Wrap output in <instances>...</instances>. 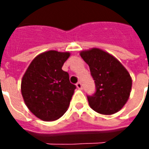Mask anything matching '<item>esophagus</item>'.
Here are the masks:
<instances>
[{
    "instance_id": "1",
    "label": "esophagus",
    "mask_w": 149,
    "mask_h": 149,
    "mask_svg": "<svg viewBox=\"0 0 149 149\" xmlns=\"http://www.w3.org/2000/svg\"><path fill=\"white\" fill-rule=\"evenodd\" d=\"M77 88H79V89H82V84H81V82H77Z\"/></svg>"
}]
</instances>
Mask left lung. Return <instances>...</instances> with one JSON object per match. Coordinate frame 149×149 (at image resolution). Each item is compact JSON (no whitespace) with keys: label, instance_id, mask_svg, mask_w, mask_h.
<instances>
[{"label":"left lung","instance_id":"left-lung-1","mask_svg":"<svg viewBox=\"0 0 149 149\" xmlns=\"http://www.w3.org/2000/svg\"><path fill=\"white\" fill-rule=\"evenodd\" d=\"M95 81L96 93L87 96L89 106L98 113L112 115L121 109L130 96L132 78L127 69L109 53L97 48L81 51Z\"/></svg>","mask_w":149,"mask_h":149}]
</instances>
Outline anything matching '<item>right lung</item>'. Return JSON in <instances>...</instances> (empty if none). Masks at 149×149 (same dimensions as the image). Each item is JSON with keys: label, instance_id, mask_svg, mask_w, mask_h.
Returning <instances> with one entry per match:
<instances>
[{"label": "right lung", "instance_id": "add662e5", "mask_svg": "<svg viewBox=\"0 0 149 149\" xmlns=\"http://www.w3.org/2000/svg\"><path fill=\"white\" fill-rule=\"evenodd\" d=\"M70 53L49 50L37 56L21 81V94L28 109L45 121L57 120L67 111L76 85L62 66Z\"/></svg>", "mask_w": 149, "mask_h": 149}]
</instances>
